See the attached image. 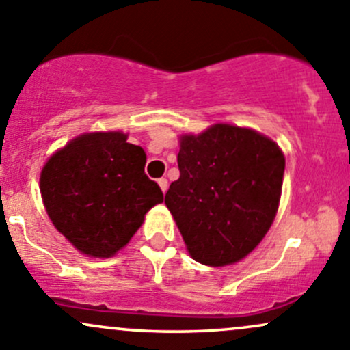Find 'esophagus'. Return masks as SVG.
Listing matches in <instances>:
<instances>
[{
    "label": "esophagus",
    "mask_w": 350,
    "mask_h": 350,
    "mask_svg": "<svg viewBox=\"0 0 350 350\" xmlns=\"http://www.w3.org/2000/svg\"><path fill=\"white\" fill-rule=\"evenodd\" d=\"M157 185H159L161 189H163V193H165V191H167V187H169V183H167V179H165V178H161V179H157Z\"/></svg>",
    "instance_id": "esophagus-1"
}]
</instances>
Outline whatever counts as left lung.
Segmentation results:
<instances>
[{"label":"left lung","mask_w":350,"mask_h":350,"mask_svg":"<svg viewBox=\"0 0 350 350\" xmlns=\"http://www.w3.org/2000/svg\"><path fill=\"white\" fill-rule=\"evenodd\" d=\"M179 179L164 203L196 262H240L263 240L280 203L285 157L252 129L215 124L181 135Z\"/></svg>","instance_id":"1"}]
</instances>
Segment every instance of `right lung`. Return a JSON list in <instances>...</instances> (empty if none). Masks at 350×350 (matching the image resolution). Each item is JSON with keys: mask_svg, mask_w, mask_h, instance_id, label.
Returning <instances> with one entry per match:
<instances>
[{"mask_svg": "<svg viewBox=\"0 0 350 350\" xmlns=\"http://www.w3.org/2000/svg\"><path fill=\"white\" fill-rule=\"evenodd\" d=\"M146 152L122 132H90L43 165L40 191L51 223L79 252L109 258L134 237L163 191L144 172Z\"/></svg>", "mask_w": 350, "mask_h": 350, "instance_id": "1", "label": "right lung"}]
</instances>
